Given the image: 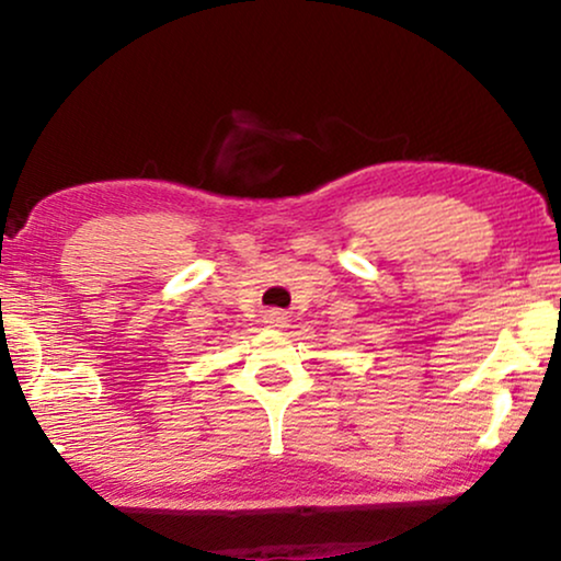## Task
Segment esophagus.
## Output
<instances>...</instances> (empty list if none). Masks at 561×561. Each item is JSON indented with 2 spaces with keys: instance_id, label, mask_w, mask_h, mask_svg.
<instances>
[{
  "instance_id": "esophagus-1",
  "label": "esophagus",
  "mask_w": 561,
  "mask_h": 561,
  "mask_svg": "<svg viewBox=\"0 0 561 561\" xmlns=\"http://www.w3.org/2000/svg\"><path fill=\"white\" fill-rule=\"evenodd\" d=\"M264 322L270 324V328H287L289 317H287V312H282V309H266Z\"/></svg>"
}]
</instances>
